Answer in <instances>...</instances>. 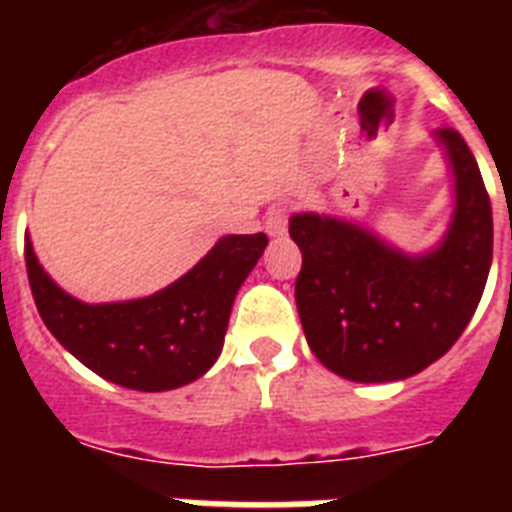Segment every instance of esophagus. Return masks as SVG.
<instances>
[{
    "label": "esophagus",
    "mask_w": 512,
    "mask_h": 512,
    "mask_svg": "<svg viewBox=\"0 0 512 512\" xmlns=\"http://www.w3.org/2000/svg\"><path fill=\"white\" fill-rule=\"evenodd\" d=\"M266 233L279 238V235L287 233V207H274L266 215Z\"/></svg>",
    "instance_id": "1"
}]
</instances>
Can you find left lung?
<instances>
[{
  "label": "left lung",
  "instance_id": "left-lung-1",
  "mask_svg": "<svg viewBox=\"0 0 512 512\" xmlns=\"http://www.w3.org/2000/svg\"><path fill=\"white\" fill-rule=\"evenodd\" d=\"M433 140L451 171V217L425 251L410 253L369 225L295 212L302 251L297 312L312 354L351 382H400L441 359L464 333L492 264V210L472 151L454 128Z\"/></svg>",
  "mask_w": 512,
  "mask_h": 512
}]
</instances>
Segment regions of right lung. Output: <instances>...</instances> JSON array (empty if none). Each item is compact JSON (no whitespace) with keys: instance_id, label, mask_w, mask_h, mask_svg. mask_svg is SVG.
<instances>
[{"instance_id":"obj_1","label":"right lung","mask_w":512,"mask_h":512,"mask_svg":"<svg viewBox=\"0 0 512 512\" xmlns=\"http://www.w3.org/2000/svg\"><path fill=\"white\" fill-rule=\"evenodd\" d=\"M269 246L264 233L223 235L187 274L148 297L81 302L58 287L25 238V264L45 328L107 382L138 392L184 387L210 372L230 310Z\"/></svg>"}]
</instances>
